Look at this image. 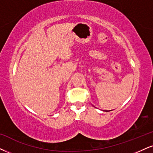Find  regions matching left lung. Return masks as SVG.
<instances>
[{
	"mask_svg": "<svg viewBox=\"0 0 153 153\" xmlns=\"http://www.w3.org/2000/svg\"><path fill=\"white\" fill-rule=\"evenodd\" d=\"M104 111H106V112H107V111H105V110H104Z\"/></svg>",
	"mask_w": 153,
	"mask_h": 153,
	"instance_id": "obj_1",
	"label": "left lung"
}]
</instances>
